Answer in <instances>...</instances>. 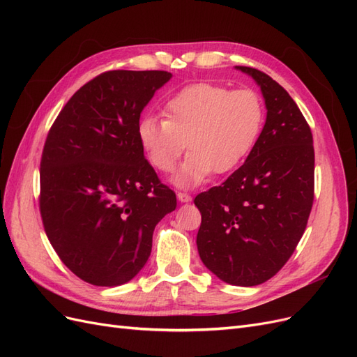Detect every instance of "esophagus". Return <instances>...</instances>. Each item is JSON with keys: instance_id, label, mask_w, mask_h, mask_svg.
Listing matches in <instances>:
<instances>
[{"instance_id": "34e87169", "label": "esophagus", "mask_w": 357, "mask_h": 357, "mask_svg": "<svg viewBox=\"0 0 357 357\" xmlns=\"http://www.w3.org/2000/svg\"><path fill=\"white\" fill-rule=\"evenodd\" d=\"M177 198H178V201H181V202H189V201L192 199V197L189 195L188 192H177Z\"/></svg>"}]
</instances>
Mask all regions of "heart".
Instances as JSON below:
<instances>
[{"instance_id": "1", "label": "heart", "mask_w": 357, "mask_h": 357, "mask_svg": "<svg viewBox=\"0 0 357 357\" xmlns=\"http://www.w3.org/2000/svg\"><path fill=\"white\" fill-rule=\"evenodd\" d=\"M165 119L144 117L138 143L153 168L172 172L189 146L190 152L174 181L195 186L214 171L226 174L240 167L261 137L264 101L256 91L214 83L183 88L164 104Z\"/></svg>"}]
</instances>
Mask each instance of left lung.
I'll use <instances>...</instances> for the list:
<instances>
[{
  "label": "left lung",
  "instance_id": "8db88e82",
  "mask_svg": "<svg viewBox=\"0 0 357 357\" xmlns=\"http://www.w3.org/2000/svg\"><path fill=\"white\" fill-rule=\"evenodd\" d=\"M261 86L266 122L244 164L195 197L204 265L234 286L274 277L304 235L314 201V146L304 114L268 74L238 67Z\"/></svg>",
  "mask_w": 357,
  "mask_h": 357
}]
</instances>
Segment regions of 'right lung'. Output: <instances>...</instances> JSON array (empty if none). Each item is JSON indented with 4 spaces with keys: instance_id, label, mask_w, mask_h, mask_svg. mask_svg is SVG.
Returning a JSON list of instances; mask_svg holds the SVG:
<instances>
[{
    "instance_id": "right-lung-1",
    "label": "right lung",
    "mask_w": 357,
    "mask_h": 357,
    "mask_svg": "<svg viewBox=\"0 0 357 357\" xmlns=\"http://www.w3.org/2000/svg\"><path fill=\"white\" fill-rule=\"evenodd\" d=\"M168 71H105L75 92L50 126L40 162V214L73 274L93 286L134 278L155 226L177 198L144 158L137 128Z\"/></svg>"
}]
</instances>
